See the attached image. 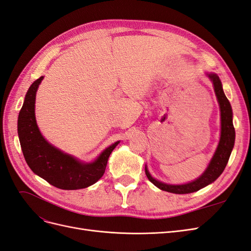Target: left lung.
<instances>
[{
	"label": "left lung",
	"mask_w": 251,
	"mask_h": 251,
	"mask_svg": "<svg viewBox=\"0 0 251 251\" xmlns=\"http://www.w3.org/2000/svg\"><path fill=\"white\" fill-rule=\"evenodd\" d=\"M208 78L211 80L214 86L215 93L219 102L220 112H221V135H220L219 144L217 150L212 156L210 162L208 163L206 170L201 175L199 178L188 182L185 184H168L156 180L151 177L147 165H146V175L148 179L158 188L162 191L173 193V194H191L199 191V189L207 186L208 184L216 181L220 175H221L225 169V166L229 160L231 151L234 146L235 132L232 124V109L230 102L227 100L224 94L222 82L216 73H206Z\"/></svg>",
	"instance_id": "left-lung-1"
}]
</instances>
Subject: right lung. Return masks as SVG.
I'll return each mask as SVG.
<instances>
[{"mask_svg": "<svg viewBox=\"0 0 251 251\" xmlns=\"http://www.w3.org/2000/svg\"><path fill=\"white\" fill-rule=\"evenodd\" d=\"M44 76L28 89L18 118L22 151L31 171L60 189H80L92 185L104 174L112 151L119 141L103 150L92 162H83L52 146L44 138L35 119V96Z\"/></svg>", "mask_w": 251, "mask_h": 251, "instance_id": "add662e5", "label": "right lung"}]
</instances>
